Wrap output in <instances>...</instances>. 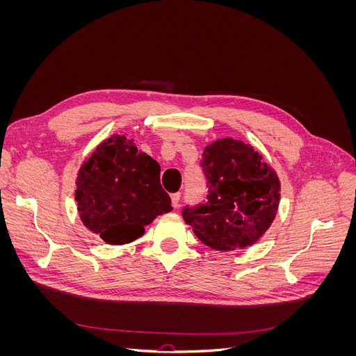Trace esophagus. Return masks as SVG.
<instances>
[{
    "mask_svg": "<svg viewBox=\"0 0 356 356\" xmlns=\"http://www.w3.org/2000/svg\"><path fill=\"white\" fill-rule=\"evenodd\" d=\"M179 197H181L179 193H174V195H170L172 207H174V208H178V204H179Z\"/></svg>",
    "mask_w": 356,
    "mask_h": 356,
    "instance_id": "esophagus-1",
    "label": "esophagus"
}]
</instances>
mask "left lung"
I'll list each match as a JSON object with an SVG mask.
<instances>
[{
	"label": "left lung",
	"mask_w": 356,
	"mask_h": 356,
	"mask_svg": "<svg viewBox=\"0 0 356 356\" xmlns=\"http://www.w3.org/2000/svg\"><path fill=\"white\" fill-rule=\"evenodd\" d=\"M208 200L182 217L200 242L217 251L243 250L260 241L276 218L281 181L251 144L221 138L202 154Z\"/></svg>",
	"instance_id": "left-lung-1"
}]
</instances>
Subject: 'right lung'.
I'll return each mask as SVG.
<instances>
[{
	"mask_svg": "<svg viewBox=\"0 0 356 356\" xmlns=\"http://www.w3.org/2000/svg\"><path fill=\"white\" fill-rule=\"evenodd\" d=\"M75 186L84 227L110 245L134 242L145 225L172 211L159 163L126 135L104 139L81 163Z\"/></svg>",
	"mask_w": 356,
	"mask_h": 356,
	"instance_id": "add662e5",
	"label": "right lung"
}]
</instances>
